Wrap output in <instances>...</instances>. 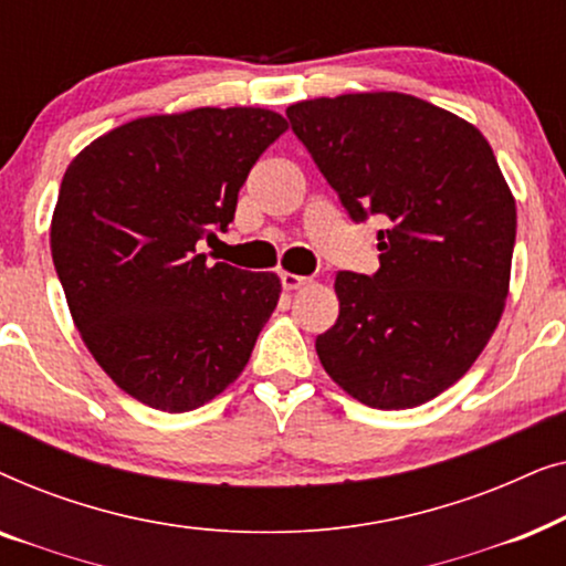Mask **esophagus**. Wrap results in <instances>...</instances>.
<instances>
[{"instance_id":"obj_1","label":"esophagus","mask_w":566,"mask_h":566,"mask_svg":"<svg viewBox=\"0 0 566 566\" xmlns=\"http://www.w3.org/2000/svg\"><path fill=\"white\" fill-rule=\"evenodd\" d=\"M281 283L285 291H298V289H304V285L312 283V277L296 275V273H281Z\"/></svg>"}]
</instances>
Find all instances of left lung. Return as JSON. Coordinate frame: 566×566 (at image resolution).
<instances>
[{
	"label": "left lung",
	"mask_w": 566,
	"mask_h": 566,
	"mask_svg": "<svg viewBox=\"0 0 566 566\" xmlns=\"http://www.w3.org/2000/svg\"><path fill=\"white\" fill-rule=\"evenodd\" d=\"M285 115L350 219L389 221L381 268L337 273L339 316L316 355L363 405H424L467 374L505 308L515 198L492 146L401 92L304 99Z\"/></svg>",
	"instance_id": "1"
}]
</instances>
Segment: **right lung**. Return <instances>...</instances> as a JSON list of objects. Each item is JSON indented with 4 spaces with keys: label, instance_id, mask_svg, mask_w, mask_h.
<instances>
[{
    "label": "right lung",
    "instance_id": "add662e5",
    "mask_svg": "<svg viewBox=\"0 0 566 566\" xmlns=\"http://www.w3.org/2000/svg\"><path fill=\"white\" fill-rule=\"evenodd\" d=\"M265 107L146 115L82 149L61 180L51 254L99 368L161 412H190L242 374L277 306L275 273L206 265L260 154L285 134Z\"/></svg>",
    "mask_w": 566,
    "mask_h": 566
}]
</instances>
